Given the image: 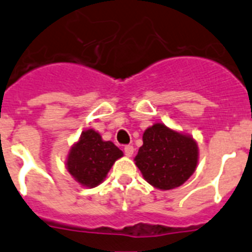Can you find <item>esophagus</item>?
<instances>
[{
	"instance_id": "esophagus-1",
	"label": "esophagus",
	"mask_w": 252,
	"mask_h": 252,
	"mask_svg": "<svg viewBox=\"0 0 252 252\" xmlns=\"http://www.w3.org/2000/svg\"><path fill=\"white\" fill-rule=\"evenodd\" d=\"M124 150H125V155L128 158H131L133 155V151H135V149H133L132 145H126L125 146Z\"/></svg>"
}]
</instances>
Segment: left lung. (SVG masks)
<instances>
[{"instance_id":"8db88e82","label":"left lung","mask_w":252,"mask_h":252,"mask_svg":"<svg viewBox=\"0 0 252 252\" xmlns=\"http://www.w3.org/2000/svg\"><path fill=\"white\" fill-rule=\"evenodd\" d=\"M142 142L135 164L144 179L155 188H177L195 171L199 153L197 141L190 135L157 122L146 128Z\"/></svg>"}]
</instances>
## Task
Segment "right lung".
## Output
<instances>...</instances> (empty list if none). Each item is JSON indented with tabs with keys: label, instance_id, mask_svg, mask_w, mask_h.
<instances>
[{
	"label": "right lung",
	"instance_id": "right-lung-1",
	"mask_svg": "<svg viewBox=\"0 0 252 252\" xmlns=\"http://www.w3.org/2000/svg\"><path fill=\"white\" fill-rule=\"evenodd\" d=\"M124 155L112 141H104L99 132L86 130L69 150L66 169L77 183L87 188L99 186L117 159Z\"/></svg>",
	"mask_w": 252,
	"mask_h": 252
}]
</instances>
